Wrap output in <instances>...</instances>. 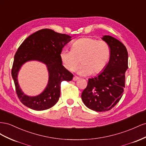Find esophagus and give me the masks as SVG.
Masks as SVG:
<instances>
[{
  "label": "esophagus",
  "instance_id": "34e87169",
  "mask_svg": "<svg viewBox=\"0 0 146 146\" xmlns=\"http://www.w3.org/2000/svg\"><path fill=\"white\" fill-rule=\"evenodd\" d=\"M78 80H79V77H78V76H74L73 78V80L74 81H76Z\"/></svg>",
  "mask_w": 146,
  "mask_h": 146
}]
</instances>
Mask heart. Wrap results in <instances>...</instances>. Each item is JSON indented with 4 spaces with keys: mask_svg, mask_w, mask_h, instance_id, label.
Wrapping results in <instances>:
<instances>
[{
    "mask_svg": "<svg viewBox=\"0 0 146 146\" xmlns=\"http://www.w3.org/2000/svg\"><path fill=\"white\" fill-rule=\"evenodd\" d=\"M111 57L110 45L104 40L84 37L74 41L72 50L62 49L60 59L64 67L73 72L81 63L78 73L86 76L102 73L109 63Z\"/></svg>",
    "mask_w": 146,
    "mask_h": 146,
    "instance_id": "1",
    "label": "heart"
}]
</instances>
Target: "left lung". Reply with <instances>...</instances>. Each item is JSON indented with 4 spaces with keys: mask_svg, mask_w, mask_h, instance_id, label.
I'll list each match as a JSON object with an SVG mask.
<instances>
[{
    "mask_svg": "<svg viewBox=\"0 0 146 146\" xmlns=\"http://www.w3.org/2000/svg\"><path fill=\"white\" fill-rule=\"evenodd\" d=\"M102 39L110 45L111 57L105 69L89 79L81 98L84 105L97 112L111 110L122 98L128 70V52L120 41L110 35Z\"/></svg>",
    "mask_w": 146,
    "mask_h": 146,
    "instance_id": "obj_1",
    "label": "left lung"
}]
</instances>
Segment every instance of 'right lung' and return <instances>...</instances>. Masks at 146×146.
I'll return each instance as SVG.
<instances>
[{
  "label": "right lung",
  "mask_w": 146,
  "mask_h": 146,
  "mask_svg": "<svg viewBox=\"0 0 146 146\" xmlns=\"http://www.w3.org/2000/svg\"><path fill=\"white\" fill-rule=\"evenodd\" d=\"M72 36L59 34L51 29H44L31 35L16 51L11 76L18 97L24 105L36 111L48 110L56 105L60 97V84L63 81H72L73 74L62 65L60 53ZM31 60L42 62L47 65L49 79L45 89L40 94L30 97L20 88L17 74L23 64Z\"/></svg>",
  "instance_id": "right-lung-1"
}]
</instances>
